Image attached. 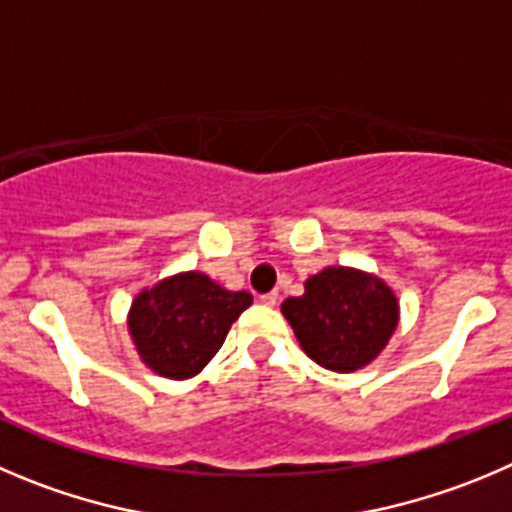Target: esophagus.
<instances>
[{"label": "esophagus", "instance_id": "34e87169", "mask_svg": "<svg viewBox=\"0 0 512 512\" xmlns=\"http://www.w3.org/2000/svg\"><path fill=\"white\" fill-rule=\"evenodd\" d=\"M260 303L275 305V303H278V293H275V290H272V293H262L260 295Z\"/></svg>", "mask_w": 512, "mask_h": 512}]
</instances>
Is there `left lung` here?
Returning <instances> with one entry per match:
<instances>
[{"instance_id":"8db88e82","label":"left lung","mask_w":512,"mask_h":512,"mask_svg":"<svg viewBox=\"0 0 512 512\" xmlns=\"http://www.w3.org/2000/svg\"><path fill=\"white\" fill-rule=\"evenodd\" d=\"M283 313L315 364L341 374L374 361L399 321L394 293L348 267L313 275L300 298L285 300Z\"/></svg>"}]
</instances>
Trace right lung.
<instances>
[{
	"instance_id": "obj_1",
	"label": "right lung",
	"mask_w": 512,
	"mask_h": 512,
	"mask_svg": "<svg viewBox=\"0 0 512 512\" xmlns=\"http://www.w3.org/2000/svg\"><path fill=\"white\" fill-rule=\"evenodd\" d=\"M250 303L245 290L229 293L202 272H181L133 300L128 328L156 374L189 379L212 361Z\"/></svg>"
}]
</instances>
